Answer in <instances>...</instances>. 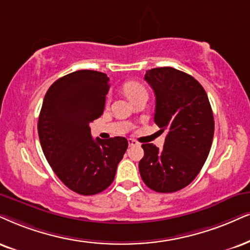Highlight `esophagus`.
<instances>
[{"instance_id": "1", "label": "esophagus", "mask_w": 250, "mask_h": 250, "mask_svg": "<svg viewBox=\"0 0 250 250\" xmlns=\"http://www.w3.org/2000/svg\"><path fill=\"white\" fill-rule=\"evenodd\" d=\"M137 145H139V143H138L137 140H134V139H128V146H137Z\"/></svg>"}]
</instances>
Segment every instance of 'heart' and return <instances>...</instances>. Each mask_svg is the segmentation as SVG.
<instances>
[{
	"label": "heart",
	"mask_w": 250,
	"mask_h": 250,
	"mask_svg": "<svg viewBox=\"0 0 250 250\" xmlns=\"http://www.w3.org/2000/svg\"><path fill=\"white\" fill-rule=\"evenodd\" d=\"M124 92L126 96L130 98V101H133L134 98L139 97L141 95H147L146 88L137 81L126 82L124 84Z\"/></svg>",
	"instance_id": "heart-1"
}]
</instances>
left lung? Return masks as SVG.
<instances>
[{"label": "left lung", "instance_id": "1", "mask_svg": "<svg viewBox=\"0 0 250 250\" xmlns=\"http://www.w3.org/2000/svg\"><path fill=\"white\" fill-rule=\"evenodd\" d=\"M155 94L154 122L167 133L165 146L144 144L141 178L149 189L169 193L195 180L210 153L214 133L211 104L195 78L172 67L147 70Z\"/></svg>", "mask_w": 250, "mask_h": 250}]
</instances>
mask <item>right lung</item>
Here are the masks:
<instances>
[{"label":"right lung","instance_id":"right-lung-1","mask_svg":"<svg viewBox=\"0 0 250 250\" xmlns=\"http://www.w3.org/2000/svg\"><path fill=\"white\" fill-rule=\"evenodd\" d=\"M109 88L106 74L78 70L51 85L40 110L38 134L45 158L64 186L83 196L109 188L128 147L124 137H91L89 123L103 113Z\"/></svg>","mask_w":250,"mask_h":250}]
</instances>
